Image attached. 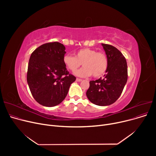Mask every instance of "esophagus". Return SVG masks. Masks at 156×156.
Wrapping results in <instances>:
<instances>
[{"instance_id": "esophagus-1", "label": "esophagus", "mask_w": 156, "mask_h": 156, "mask_svg": "<svg viewBox=\"0 0 156 156\" xmlns=\"http://www.w3.org/2000/svg\"><path fill=\"white\" fill-rule=\"evenodd\" d=\"M76 81H79V82H80V81H82V79H80V78H76Z\"/></svg>"}]
</instances>
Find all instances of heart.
I'll return each mask as SVG.
<instances>
[{"label":"heart","instance_id":"heart-1","mask_svg":"<svg viewBox=\"0 0 156 156\" xmlns=\"http://www.w3.org/2000/svg\"><path fill=\"white\" fill-rule=\"evenodd\" d=\"M63 62L71 72L76 71L82 64L84 67L77 71L76 75L81 77H88L93 75L95 78L104 75L108 70L109 64L105 54L90 48L80 49L75 53V56L65 55Z\"/></svg>","mask_w":156,"mask_h":156}]
</instances>
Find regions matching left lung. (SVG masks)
Listing matches in <instances>:
<instances>
[{"label": "left lung", "instance_id": "1", "mask_svg": "<svg viewBox=\"0 0 156 156\" xmlns=\"http://www.w3.org/2000/svg\"><path fill=\"white\" fill-rule=\"evenodd\" d=\"M108 58V68L104 78L90 81L86 95L92 103L101 106L115 102L121 95L128 79L125 57L115 47L102 44Z\"/></svg>", "mask_w": 156, "mask_h": 156}]
</instances>
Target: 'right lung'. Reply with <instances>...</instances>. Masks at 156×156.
Segmentation results:
<instances>
[{
	"instance_id": "right-lung-1",
	"label": "right lung",
	"mask_w": 156,
	"mask_h": 156,
	"mask_svg": "<svg viewBox=\"0 0 156 156\" xmlns=\"http://www.w3.org/2000/svg\"><path fill=\"white\" fill-rule=\"evenodd\" d=\"M65 49L59 42H49L37 48L30 57L27 82L35 101L45 107L62 102L76 80L64 64Z\"/></svg>"
}]
</instances>
